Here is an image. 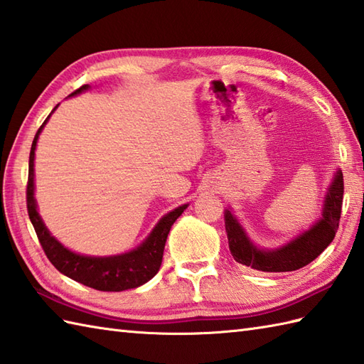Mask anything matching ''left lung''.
Here are the masks:
<instances>
[{
  "instance_id": "8db88e82",
  "label": "left lung",
  "mask_w": 364,
  "mask_h": 364,
  "mask_svg": "<svg viewBox=\"0 0 364 364\" xmlns=\"http://www.w3.org/2000/svg\"><path fill=\"white\" fill-rule=\"evenodd\" d=\"M343 196V172L338 170L323 202L322 219L316 222L310 230L304 231L296 239L275 250H261L255 247L241 223L227 210L225 230L231 255L241 264L262 270V272H292L310 264L335 239L339 219H341Z\"/></svg>"
}]
</instances>
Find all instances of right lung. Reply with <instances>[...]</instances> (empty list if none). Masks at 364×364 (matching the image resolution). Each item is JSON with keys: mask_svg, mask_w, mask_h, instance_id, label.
Instances as JSON below:
<instances>
[{"mask_svg": "<svg viewBox=\"0 0 364 364\" xmlns=\"http://www.w3.org/2000/svg\"><path fill=\"white\" fill-rule=\"evenodd\" d=\"M87 89V84H84V86L76 89L70 95H78L80 92H84ZM54 109H56V107H54ZM50 115L42 123V127L38 128L33 145H31L29 173L26 186L28 214L46 258L51 261V264L56 267L60 274H64L68 278H72V280L98 291L119 292L137 288V286L151 280V278L158 274V270L161 267L162 253H164V245L167 241L168 231L172 228L173 222L180 218L184 210H186L188 205L178 206L176 210L166 214L164 218L158 222V225L153 228L150 236L146 237L137 249L128 253L115 255V257H84V255L73 253L65 249L56 237H53L50 235L48 228L45 227L41 215L37 213V205L34 198V151L38 134H41L45 123L48 122Z\"/></svg>", "mask_w": 364, "mask_h": 364, "instance_id": "1", "label": "right lung"}]
</instances>
